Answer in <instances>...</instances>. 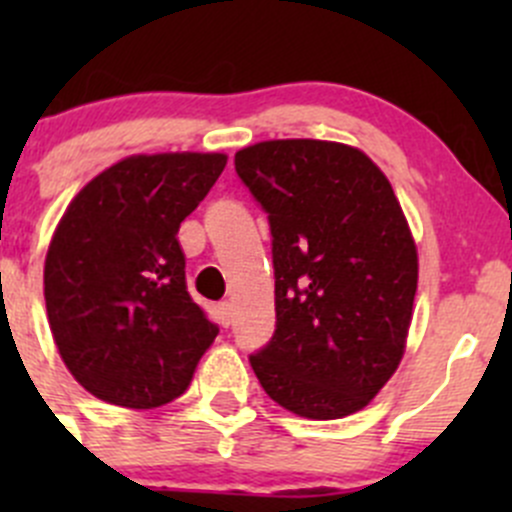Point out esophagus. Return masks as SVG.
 <instances>
[{"label": "esophagus", "instance_id": "obj_1", "mask_svg": "<svg viewBox=\"0 0 512 512\" xmlns=\"http://www.w3.org/2000/svg\"><path fill=\"white\" fill-rule=\"evenodd\" d=\"M218 319H220V324H223V327L230 324V319H232V304L230 302H220L218 304Z\"/></svg>", "mask_w": 512, "mask_h": 512}]
</instances>
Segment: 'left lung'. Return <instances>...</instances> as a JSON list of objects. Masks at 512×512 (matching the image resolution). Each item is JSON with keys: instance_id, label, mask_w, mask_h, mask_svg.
<instances>
[{"instance_id": "left-lung-1", "label": "left lung", "mask_w": 512, "mask_h": 512, "mask_svg": "<svg viewBox=\"0 0 512 512\" xmlns=\"http://www.w3.org/2000/svg\"><path fill=\"white\" fill-rule=\"evenodd\" d=\"M235 170L267 213L275 334L250 364L272 401L317 421L364 409L404 356L418 255L394 188L359 148L262 141Z\"/></svg>"}]
</instances>
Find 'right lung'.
I'll return each mask as SVG.
<instances>
[{
  "instance_id": "1",
  "label": "right lung",
  "mask_w": 512,
  "mask_h": 512,
  "mask_svg": "<svg viewBox=\"0 0 512 512\" xmlns=\"http://www.w3.org/2000/svg\"><path fill=\"white\" fill-rule=\"evenodd\" d=\"M225 163L223 153L123 158L56 225L46 314L66 369L96 399L126 409L178 399L218 337L188 294L178 230Z\"/></svg>"
}]
</instances>
